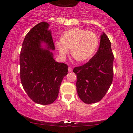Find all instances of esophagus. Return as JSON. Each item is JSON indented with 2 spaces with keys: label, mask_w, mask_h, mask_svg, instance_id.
<instances>
[{
  "label": "esophagus",
  "mask_w": 133,
  "mask_h": 133,
  "mask_svg": "<svg viewBox=\"0 0 133 133\" xmlns=\"http://www.w3.org/2000/svg\"><path fill=\"white\" fill-rule=\"evenodd\" d=\"M68 70H69V72H72V69L69 67V68H68Z\"/></svg>",
  "instance_id": "1"
}]
</instances>
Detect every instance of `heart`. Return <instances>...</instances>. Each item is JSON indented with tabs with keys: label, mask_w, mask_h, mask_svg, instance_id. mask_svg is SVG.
I'll return each instance as SVG.
<instances>
[{
	"label": "heart",
	"mask_w": 133,
	"mask_h": 133,
	"mask_svg": "<svg viewBox=\"0 0 133 133\" xmlns=\"http://www.w3.org/2000/svg\"><path fill=\"white\" fill-rule=\"evenodd\" d=\"M98 43V38L95 33L76 28L65 31L56 45L61 56H64L71 46L72 56L78 61L84 62L93 57Z\"/></svg>",
	"instance_id": "b5f03b06"
}]
</instances>
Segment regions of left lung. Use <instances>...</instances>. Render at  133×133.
<instances>
[{"mask_svg":"<svg viewBox=\"0 0 133 133\" xmlns=\"http://www.w3.org/2000/svg\"><path fill=\"white\" fill-rule=\"evenodd\" d=\"M114 54L108 37L101 36L100 45L95 56L85 64L75 67L78 97L86 104L100 101L113 81Z\"/></svg>","mask_w":133,"mask_h":133,"instance_id":"obj_1","label":"left lung"}]
</instances>
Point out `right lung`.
Segmentation results:
<instances>
[{"label":"right lung","mask_w":133,"mask_h":133,"mask_svg":"<svg viewBox=\"0 0 133 133\" xmlns=\"http://www.w3.org/2000/svg\"><path fill=\"white\" fill-rule=\"evenodd\" d=\"M48 27L46 22H41L32 28L25 36L19 55L23 88L34 102L42 105L56 99L68 72V65L55 61L49 50H54L55 45ZM42 42L46 43L48 50L41 48Z\"/></svg>","instance_id":"add662e5"}]
</instances>
